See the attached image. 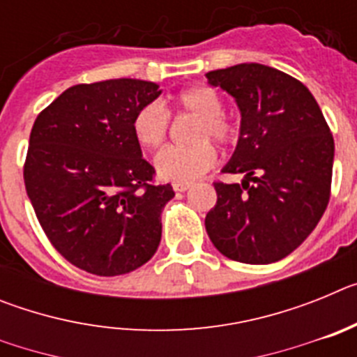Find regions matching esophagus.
Instances as JSON below:
<instances>
[{"label": "esophagus", "mask_w": 357, "mask_h": 357, "mask_svg": "<svg viewBox=\"0 0 357 357\" xmlns=\"http://www.w3.org/2000/svg\"><path fill=\"white\" fill-rule=\"evenodd\" d=\"M191 185H193L191 182H175V184H173V189H175V191H178V193H184V191H188Z\"/></svg>", "instance_id": "34e87169"}]
</instances>
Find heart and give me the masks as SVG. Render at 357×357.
Instances as JSON below:
<instances>
[{"mask_svg":"<svg viewBox=\"0 0 357 357\" xmlns=\"http://www.w3.org/2000/svg\"><path fill=\"white\" fill-rule=\"evenodd\" d=\"M181 112L198 118L193 128L191 146L164 148L155 157V169L160 178L172 182H193L209 172L216 162V150L206 139L229 146L239 139V127L223 116L222 96L209 85H193L175 98ZM169 130V114L159 102L139 107L132 118V134L146 150H155L164 143Z\"/></svg>","mask_w":357,"mask_h":357,"instance_id":"obj_1","label":"heart"}]
</instances>
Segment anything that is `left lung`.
<instances>
[{
	"label": "left lung",
	"instance_id": "8db88e82",
	"mask_svg": "<svg viewBox=\"0 0 357 357\" xmlns=\"http://www.w3.org/2000/svg\"><path fill=\"white\" fill-rule=\"evenodd\" d=\"M241 112L236 150L223 173L241 184L214 182L218 200L206 230L238 263L284 259L313 232L329 204L334 139L317 100L302 82L263 64L206 75Z\"/></svg>",
	"mask_w": 357,
	"mask_h": 357
}]
</instances>
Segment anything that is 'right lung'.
Instances as JSON below:
<instances>
[{"label": "right lung", "instance_id": "add662e5", "mask_svg": "<svg viewBox=\"0 0 357 357\" xmlns=\"http://www.w3.org/2000/svg\"><path fill=\"white\" fill-rule=\"evenodd\" d=\"M160 93L135 78L78 84L33 123L28 198L56 252L80 270L123 275L157 252L160 214L175 193L151 184L155 169L143 159L132 118Z\"/></svg>", "mask_w": 357, "mask_h": 357}]
</instances>
